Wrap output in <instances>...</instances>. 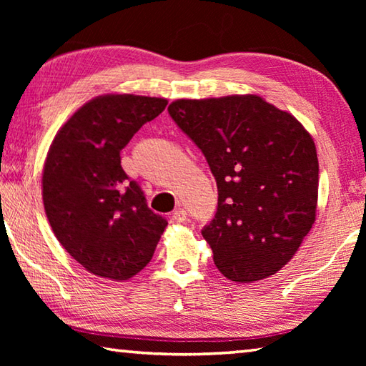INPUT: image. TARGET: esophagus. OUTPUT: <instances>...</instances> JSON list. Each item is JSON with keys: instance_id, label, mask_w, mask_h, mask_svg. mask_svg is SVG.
<instances>
[{"instance_id": "obj_1", "label": "esophagus", "mask_w": 366, "mask_h": 366, "mask_svg": "<svg viewBox=\"0 0 366 366\" xmlns=\"http://www.w3.org/2000/svg\"><path fill=\"white\" fill-rule=\"evenodd\" d=\"M173 220L174 222H185V220H187V212H185V209L177 207L176 211L173 212Z\"/></svg>"}]
</instances>
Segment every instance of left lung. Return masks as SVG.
<instances>
[{
  "label": "left lung",
  "instance_id": "8db88e82",
  "mask_svg": "<svg viewBox=\"0 0 366 366\" xmlns=\"http://www.w3.org/2000/svg\"><path fill=\"white\" fill-rule=\"evenodd\" d=\"M168 113L215 177L219 204L201 234L217 269L239 283L277 274L315 223L320 163L312 135L253 94L179 99Z\"/></svg>",
  "mask_w": 366,
  "mask_h": 366
}]
</instances>
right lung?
<instances>
[{
	"label": "right lung",
	"instance_id": "right-lung-1",
	"mask_svg": "<svg viewBox=\"0 0 366 366\" xmlns=\"http://www.w3.org/2000/svg\"><path fill=\"white\" fill-rule=\"evenodd\" d=\"M168 100L99 96L72 114L54 137L42 174L46 219L67 253L91 274L129 280L151 261L167 219L147 207L121 151Z\"/></svg>",
	"mask_w": 366,
	"mask_h": 366
}]
</instances>
